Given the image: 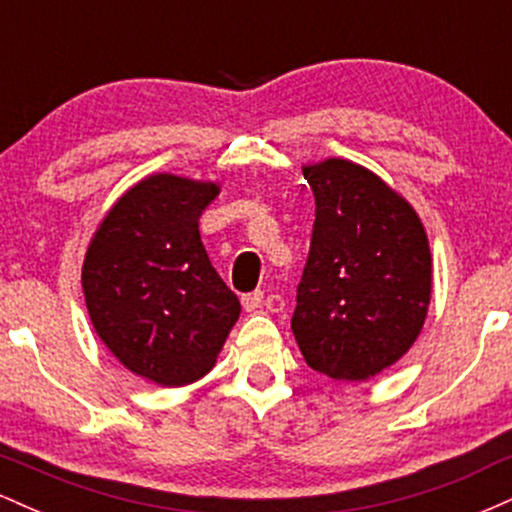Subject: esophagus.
Wrapping results in <instances>:
<instances>
[{"instance_id": "esophagus-1", "label": "esophagus", "mask_w": 512, "mask_h": 512, "mask_svg": "<svg viewBox=\"0 0 512 512\" xmlns=\"http://www.w3.org/2000/svg\"><path fill=\"white\" fill-rule=\"evenodd\" d=\"M262 298L264 293L262 291H252V293H245L243 298H240V303H243V308L248 310V313H252V310H257L262 305Z\"/></svg>"}]
</instances>
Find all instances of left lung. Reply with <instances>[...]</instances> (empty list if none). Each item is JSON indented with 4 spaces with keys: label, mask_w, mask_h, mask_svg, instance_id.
<instances>
[{
    "label": "left lung",
    "mask_w": 512,
    "mask_h": 512,
    "mask_svg": "<svg viewBox=\"0 0 512 512\" xmlns=\"http://www.w3.org/2000/svg\"><path fill=\"white\" fill-rule=\"evenodd\" d=\"M315 226L291 330L310 368L363 383L419 339L433 262L411 204L373 170L346 158L303 166Z\"/></svg>",
    "instance_id": "obj_1"
}]
</instances>
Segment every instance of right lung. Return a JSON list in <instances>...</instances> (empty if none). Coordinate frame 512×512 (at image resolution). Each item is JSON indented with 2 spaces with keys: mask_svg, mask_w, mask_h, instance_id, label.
Instances as JSON below:
<instances>
[{
  "mask_svg": "<svg viewBox=\"0 0 512 512\" xmlns=\"http://www.w3.org/2000/svg\"><path fill=\"white\" fill-rule=\"evenodd\" d=\"M219 182L146 175L98 223L81 267L91 325L129 373L182 387L216 366L240 301L211 267L199 216Z\"/></svg>",
  "mask_w": 512,
  "mask_h": 512,
  "instance_id": "right-lung-1",
  "label": "right lung"
}]
</instances>
